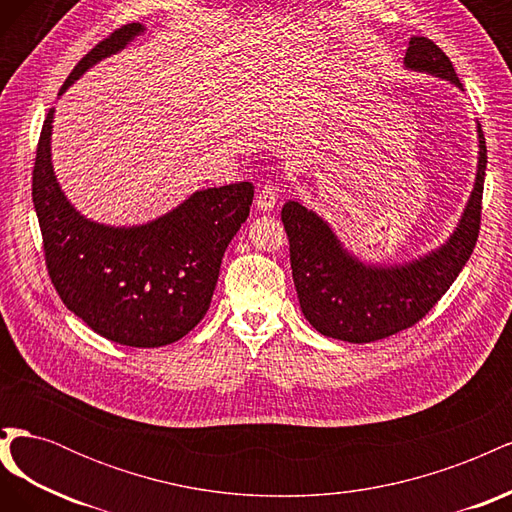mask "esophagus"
<instances>
[{
	"instance_id": "obj_1",
	"label": "esophagus",
	"mask_w": 512,
	"mask_h": 512,
	"mask_svg": "<svg viewBox=\"0 0 512 512\" xmlns=\"http://www.w3.org/2000/svg\"><path fill=\"white\" fill-rule=\"evenodd\" d=\"M277 203V190L273 185H265V188H260L256 194V207L260 211H271Z\"/></svg>"
}]
</instances>
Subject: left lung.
I'll list each match as a JSON object with an SVG mask.
<instances>
[{
    "mask_svg": "<svg viewBox=\"0 0 512 512\" xmlns=\"http://www.w3.org/2000/svg\"><path fill=\"white\" fill-rule=\"evenodd\" d=\"M404 68L436 76L461 89L455 68L436 44L414 36ZM478 162L474 185L451 235L433 250L401 262H371L354 254L331 224L299 200L282 207L290 241V267L303 316L312 327L350 344L378 342L412 327L466 267L478 239L487 147L476 123Z\"/></svg>",
    "mask_w": 512,
    "mask_h": 512,
    "instance_id": "left-lung-1",
    "label": "left lung"
}]
</instances>
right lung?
Wrapping results in <instances>:
<instances>
[{
  "mask_svg": "<svg viewBox=\"0 0 512 512\" xmlns=\"http://www.w3.org/2000/svg\"><path fill=\"white\" fill-rule=\"evenodd\" d=\"M145 32L143 23H130L102 40L70 72L59 96ZM53 119L55 108L42 126L32 196L46 267L61 301L115 344L160 348L177 342L207 314L226 247L250 215L254 185L239 181L196 190L145 224L89 220L57 181Z\"/></svg>",
  "mask_w": 512,
  "mask_h": 512,
  "instance_id": "1",
  "label": "right lung"
}]
</instances>
